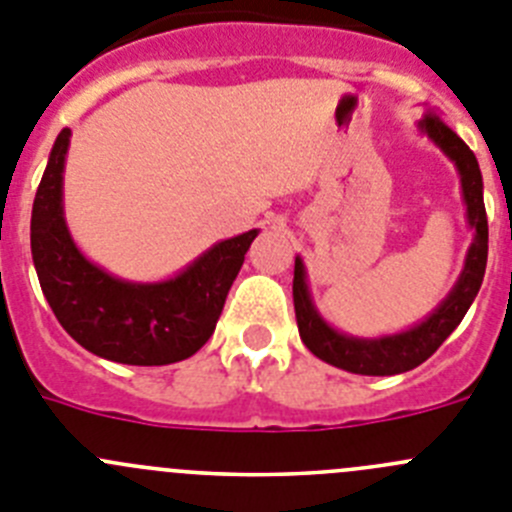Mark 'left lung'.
Here are the masks:
<instances>
[{
  "mask_svg": "<svg viewBox=\"0 0 512 512\" xmlns=\"http://www.w3.org/2000/svg\"><path fill=\"white\" fill-rule=\"evenodd\" d=\"M419 131L437 144L454 162L462 185V200L467 208V223L475 231L467 256H464L462 274L452 292L439 302V307L424 317L419 325L396 335L383 337H353L335 330L314 307L312 292L307 284L304 261L294 259V312H297L299 337L325 363L358 375H398L414 370L426 358L437 353V348L457 330L470 304L475 302L482 287V276L487 266V213L482 200V172L477 157L462 139L439 119L437 114H426L419 121Z\"/></svg>",
  "mask_w": 512,
  "mask_h": 512,
  "instance_id": "8db88e82",
  "label": "left lung"
}]
</instances>
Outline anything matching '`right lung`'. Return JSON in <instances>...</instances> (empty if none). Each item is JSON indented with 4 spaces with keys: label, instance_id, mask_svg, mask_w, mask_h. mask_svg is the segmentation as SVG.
Returning a JSON list of instances; mask_svg holds the SVG:
<instances>
[{
    "label": "right lung",
    "instance_id": "add662e5",
    "mask_svg": "<svg viewBox=\"0 0 512 512\" xmlns=\"http://www.w3.org/2000/svg\"><path fill=\"white\" fill-rule=\"evenodd\" d=\"M70 129L53 144L32 203L30 246L37 279L63 330L98 358L170 365L210 340L225 297L259 231L225 238L164 281H126L83 256L63 213Z\"/></svg>",
    "mask_w": 512,
    "mask_h": 512
}]
</instances>
